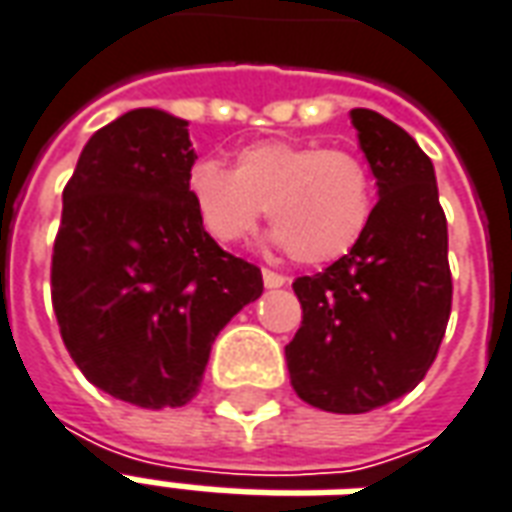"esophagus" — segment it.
I'll use <instances>...</instances> for the list:
<instances>
[{"instance_id": "1", "label": "esophagus", "mask_w": 512, "mask_h": 512, "mask_svg": "<svg viewBox=\"0 0 512 512\" xmlns=\"http://www.w3.org/2000/svg\"><path fill=\"white\" fill-rule=\"evenodd\" d=\"M288 279L282 277V274H277V271H271V268H263V285L266 288H282Z\"/></svg>"}]
</instances>
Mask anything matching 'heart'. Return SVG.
Listing matches in <instances>:
<instances>
[{"label":"heart","instance_id":"heart-1","mask_svg":"<svg viewBox=\"0 0 512 512\" xmlns=\"http://www.w3.org/2000/svg\"><path fill=\"white\" fill-rule=\"evenodd\" d=\"M186 189L202 227L222 244L244 241L268 208L277 224L271 241L307 266L351 255L376 211L365 161L312 142H255L235 156L233 169L197 161Z\"/></svg>","mask_w":512,"mask_h":512}]
</instances>
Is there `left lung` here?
<instances>
[{"instance_id": "8db88e82", "label": "left lung", "mask_w": 512, "mask_h": 512, "mask_svg": "<svg viewBox=\"0 0 512 512\" xmlns=\"http://www.w3.org/2000/svg\"><path fill=\"white\" fill-rule=\"evenodd\" d=\"M378 202L362 244L293 290L301 326L285 345L296 395L332 414H365L411 392L450 321L447 219L430 158L373 109H351Z\"/></svg>"}]
</instances>
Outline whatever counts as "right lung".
Returning <instances> with one entry per match:
<instances>
[{"label":"right lung","mask_w":512,"mask_h":512,"mask_svg":"<svg viewBox=\"0 0 512 512\" xmlns=\"http://www.w3.org/2000/svg\"><path fill=\"white\" fill-rule=\"evenodd\" d=\"M189 123L134 109L95 131L62 191L51 304L84 378L142 408L186 406L216 334L263 274L205 233Z\"/></svg>","instance_id":"obj_1"}]
</instances>
